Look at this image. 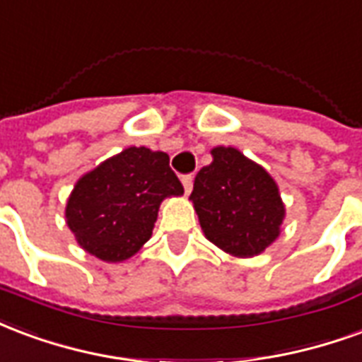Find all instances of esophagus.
Instances as JSON below:
<instances>
[{
	"label": "esophagus",
	"mask_w": 362,
	"mask_h": 362,
	"mask_svg": "<svg viewBox=\"0 0 362 362\" xmlns=\"http://www.w3.org/2000/svg\"><path fill=\"white\" fill-rule=\"evenodd\" d=\"M181 183H183L185 192L189 194V192L192 191V175H183V177H181Z\"/></svg>",
	"instance_id": "obj_1"
}]
</instances>
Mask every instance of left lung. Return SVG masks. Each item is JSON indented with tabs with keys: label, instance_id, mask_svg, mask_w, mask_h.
Wrapping results in <instances>:
<instances>
[{
	"label": "left lung",
	"instance_id": "8db88e82",
	"mask_svg": "<svg viewBox=\"0 0 362 362\" xmlns=\"http://www.w3.org/2000/svg\"><path fill=\"white\" fill-rule=\"evenodd\" d=\"M189 200L204 237L235 258L264 252L281 233L286 204L270 173L233 146L210 150Z\"/></svg>",
	"mask_w": 362,
	"mask_h": 362
}]
</instances>
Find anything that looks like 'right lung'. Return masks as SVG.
Listing matches in <instances>:
<instances>
[{
    "instance_id": "add662e5",
    "label": "right lung",
    "mask_w": 362,
    "mask_h": 362,
    "mask_svg": "<svg viewBox=\"0 0 362 362\" xmlns=\"http://www.w3.org/2000/svg\"><path fill=\"white\" fill-rule=\"evenodd\" d=\"M181 194L183 185L171 171L170 156L129 146L76 181L65 221L88 255L123 262L152 237L163 199Z\"/></svg>"
}]
</instances>
